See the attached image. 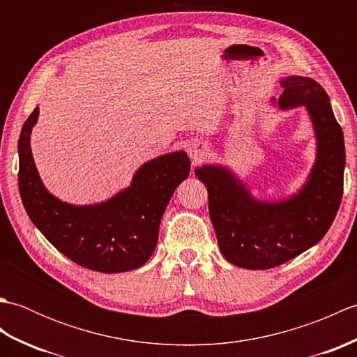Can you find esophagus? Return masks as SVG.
I'll list each match as a JSON object with an SVG mask.
<instances>
[{"label": "esophagus", "instance_id": "obj_1", "mask_svg": "<svg viewBox=\"0 0 357 357\" xmlns=\"http://www.w3.org/2000/svg\"><path fill=\"white\" fill-rule=\"evenodd\" d=\"M187 151H188V156H190V159H192L193 162H202L204 159L208 156L210 149L207 146V142L193 139V141L188 142Z\"/></svg>", "mask_w": 357, "mask_h": 357}]
</instances>
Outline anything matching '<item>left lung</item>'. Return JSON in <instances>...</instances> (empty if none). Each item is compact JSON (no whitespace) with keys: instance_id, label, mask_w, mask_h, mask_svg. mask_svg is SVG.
<instances>
[{"instance_id":"1","label":"left lung","mask_w":357,"mask_h":357,"mask_svg":"<svg viewBox=\"0 0 357 357\" xmlns=\"http://www.w3.org/2000/svg\"><path fill=\"white\" fill-rule=\"evenodd\" d=\"M284 92L273 105L280 110L305 107L316 139V158L298 192L262 199L229 165L204 164L195 173L208 192V211L218 245L230 264L267 270L285 264L319 242L336 218L344 193V132L330 98L308 77L280 79Z\"/></svg>"}]
</instances>
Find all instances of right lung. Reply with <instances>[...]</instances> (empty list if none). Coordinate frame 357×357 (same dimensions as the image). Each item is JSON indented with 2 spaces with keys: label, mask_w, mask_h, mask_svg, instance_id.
Returning <instances> with one entry per match:
<instances>
[{
  "label": "right lung",
  "mask_w": 357,
  "mask_h": 357,
  "mask_svg": "<svg viewBox=\"0 0 357 357\" xmlns=\"http://www.w3.org/2000/svg\"><path fill=\"white\" fill-rule=\"evenodd\" d=\"M40 109L21 128L18 187L30 221L70 261L101 273L142 267L153 255L159 224L176 187L188 178L190 159L184 150L144 162L128 187L112 198L77 206L53 196L33 161L30 135Z\"/></svg>",
  "instance_id": "obj_1"
}]
</instances>
